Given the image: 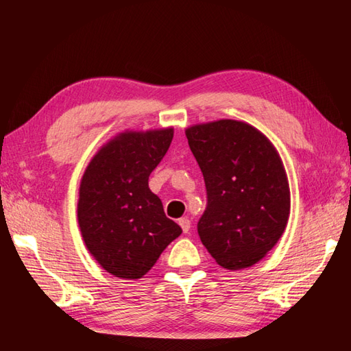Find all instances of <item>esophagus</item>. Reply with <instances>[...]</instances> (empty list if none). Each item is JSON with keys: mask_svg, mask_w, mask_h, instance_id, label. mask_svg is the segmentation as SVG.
I'll use <instances>...</instances> for the list:
<instances>
[{"mask_svg": "<svg viewBox=\"0 0 351 351\" xmlns=\"http://www.w3.org/2000/svg\"><path fill=\"white\" fill-rule=\"evenodd\" d=\"M180 226L182 228V232L184 234H189L190 232V228H191V221L187 217H184V219L180 220Z\"/></svg>", "mask_w": 351, "mask_h": 351, "instance_id": "esophagus-1", "label": "esophagus"}]
</instances>
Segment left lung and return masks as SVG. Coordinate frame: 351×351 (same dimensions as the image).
Here are the masks:
<instances>
[{
  "label": "left lung",
  "instance_id": "1",
  "mask_svg": "<svg viewBox=\"0 0 351 351\" xmlns=\"http://www.w3.org/2000/svg\"><path fill=\"white\" fill-rule=\"evenodd\" d=\"M185 136L206 187L200 241L228 270L256 264L279 241L289 217L279 154L256 128L229 119L190 126Z\"/></svg>",
  "mask_w": 351,
  "mask_h": 351
}]
</instances>
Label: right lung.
<instances>
[{"instance_id": "1", "label": "right lung", "mask_w": 351, "mask_h": 351, "mask_svg": "<svg viewBox=\"0 0 351 351\" xmlns=\"http://www.w3.org/2000/svg\"><path fill=\"white\" fill-rule=\"evenodd\" d=\"M171 138L173 128L123 132L93 156L81 180V235L104 270L116 278L140 279L182 232L147 184Z\"/></svg>"}]
</instances>
